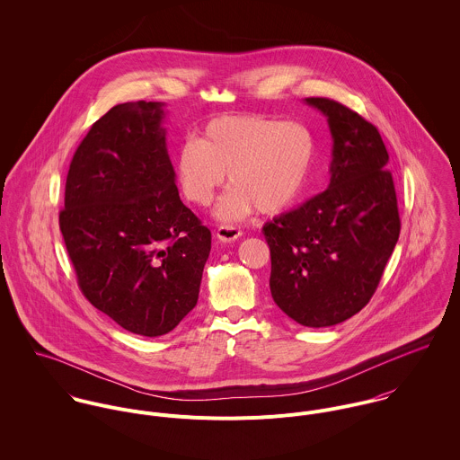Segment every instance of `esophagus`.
Segmentation results:
<instances>
[{
	"instance_id": "1",
	"label": "esophagus",
	"mask_w": 460,
	"mask_h": 460,
	"mask_svg": "<svg viewBox=\"0 0 460 460\" xmlns=\"http://www.w3.org/2000/svg\"><path fill=\"white\" fill-rule=\"evenodd\" d=\"M241 235H243L241 228H237V226H234V225H221V226H217V230H216V237H217L221 243H234V241H237Z\"/></svg>"
}]
</instances>
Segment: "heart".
<instances>
[{
	"mask_svg": "<svg viewBox=\"0 0 460 460\" xmlns=\"http://www.w3.org/2000/svg\"><path fill=\"white\" fill-rule=\"evenodd\" d=\"M315 152V136L303 122L225 115L184 141L173 164L182 195L199 207L212 203L228 172L232 188L216 214L237 221L257 208L276 214L288 207L308 184Z\"/></svg>",
	"mask_w": 460,
	"mask_h": 460,
	"instance_id": "heart-1",
	"label": "heart"
}]
</instances>
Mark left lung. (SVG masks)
I'll use <instances>...</instances> for the list:
<instances>
[{
  "label": "left lung",
  "instance_id": "8db88e82",
  "mask_svg": "<svg viewBox=\"0 0 460 460\" xmlns=\"http://www.w3.org/2000/svg\"><path fill=\"white\" fill-rule=\"evenodd\" d=\"M306 102L328 117V190L265 223L270 296L297 324H340L372 299L400 234L388 150L376 126L326 97Z\"/></svg>",
  "mask_w": 460,
  "mask_h": 460
}]
</instances>
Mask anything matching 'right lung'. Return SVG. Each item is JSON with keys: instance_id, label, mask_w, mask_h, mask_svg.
<instances>
[{"instance_id": "obj_1", "label": "right lung", "mask_w": 460, "mask_h": 460, "mask_svg": "<svg viewBox=\"0 0 460 460\" xmlns=\"http://www.w3.org/2000/svg\"><path fill=\"white\" fill-rule=\"evenodd\" d=\"M161 102L101 117L66 173L60 230L83 296L120 328L161 336L197 306L210 230L179 197Z\"/></svg>"}]
</instances>
